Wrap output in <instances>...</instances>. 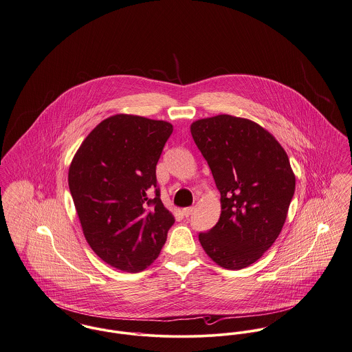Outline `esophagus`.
Segmentation results:
<instances>
[{
    "label": "esophagus",
    "mask_w": 352,
    "mask_h": 352,
    "mask_svg": "<svg viewBox=\"0 0 352 352\" xmlns=\"http://www.w3.org/2000/svg\"><path fill=\"white\" fill-rule=\"evenodd\" d=\"M192 210H194V208H192V207H186V208H184V210H182V214H184V217H190V215H191V214H192Z\"/></svg>",
    "instance_id": "1"
}]
</instances>
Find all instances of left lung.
Segmentation results:
<instances>
[{
    "instance_id": "8db88e82",
    "label": "left lung",
    "mask_w": 352,
    "mask_h": 352,
    "mask_svg": "<svg viewBox=\"0 0 352 352\" xmlns=\"http://www.w3.org/2000/svg\"><path fill=\"white\" fill-rule=\"evenodd\" d=\"M194 142L221 192V217L199 234L207 255L221 267L256 262L280 234L295 191V174L276 138L248 118L219 114L194 121Z\"/></svg>"
}]
</instances>
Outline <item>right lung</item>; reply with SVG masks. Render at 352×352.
Here are the masks:
<instances>
[{"mask_svg":"<svg viewBox=\"0 0 352 352\" xmlns=\"http://www.w3.org/2000/svg\"><path fill=\"white\" fill-rule=\"evenodd\" d=\"M171 133L166 121L114 114L87 134L72 160L67 181L85 239L114 269L148 267L175 222L155 177Z\"/></svg>","mask_w":352,"mask_h":352,"instance_id":"add662e5","label":"right lung"}]
</instances>
